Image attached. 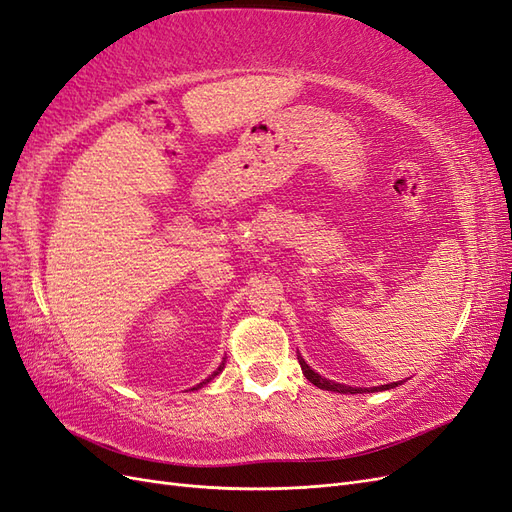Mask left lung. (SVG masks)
Masks as SVG:
<instances>
[{
	"instance_id": "1",
	"label": "left lung",
	"mask_w": 512,
	"mask_h": 512,
	"mask_svg": "<svg viewBox=\"0 0 512 512\" xmlns=\"http://www.w3.org/2000/svg\"><path fill=\"white\" fill-rule=\"evenodd\" d=\"M298 363H300V370H303V374L307 376V381L313 383L320 389H326V391H337V393H363V391H385V389H393L398 387L400 383H391V385H381V387H370V389H357V387H348V385H342V383H333V381H326V378H322L318 372H313L309 365L305 363L303 357H298Z\"/></svg>"
}]
</instances>
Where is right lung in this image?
<instances>
[{
	"label": "right lung",
	"instance_id": "right-lung-1",
	"mask_svg": "<svg viewBox=\"0 0 512 512\" xmlns=\"http://www.w3.org/2000/svg\"><path fill=\"white\" fill-rule=\"evenodd\" d=\"M222 368H225V363H220V368H218V370H216V372H214V374H212V376H209V378H205V381H203V383H199V385H196V387H194V389H199V387H203V385H207V383H209V381H212V378H214V376H218V374H220V372H222Z\"/></svg>",
	"mask_w": 512,
	"mask_h": 512
}]
</instances>
